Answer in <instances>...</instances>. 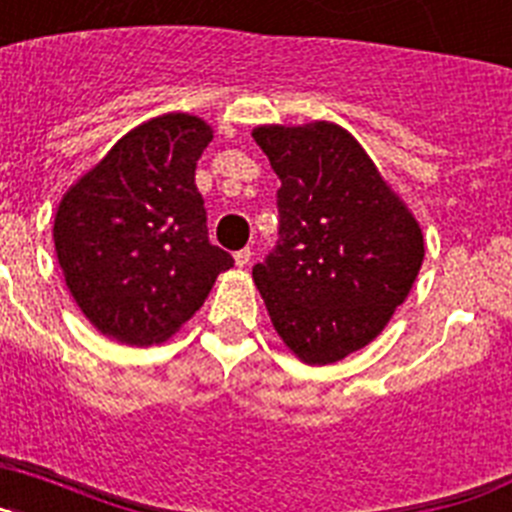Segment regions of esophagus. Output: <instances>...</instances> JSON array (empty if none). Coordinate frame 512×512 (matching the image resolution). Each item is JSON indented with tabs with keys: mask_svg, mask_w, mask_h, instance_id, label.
<instances>
[{
	"mask_svg": "<svg viewBox=\"0 0 512 512\" xmlns=\"http://www.w3.org/2000/svg\"><path fill=\"white\" fill-rule=\"evenodd\" d=\"M251 256H253V251L251 248H241V251H235V266H248L251 264Z\"/></svg>",
	"mask_w": 512,
	"mask_h": 512,
	"instance_id": "esophagus-1",
	"label": "esophagus"
}]
</instances>
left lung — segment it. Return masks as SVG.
Listing matches in <instances>:
<instances>
[{"label": "left lung", "mask_w": 512, "mask_h": 512, "mask_svg": "<svg viewBox=\"0 0 512 512\" xmlns=\"http://www.w3.org/2000/svg\"><path fill=\"white\" fill-rule=\"evenodd\" d=\"M279 187V243L253 266L274 330L300 361L346 359L408 300L423 230L354 135L328 120L259 125Z\"/></svg>", "instance_id": "left-lung-1"}]
</instances>
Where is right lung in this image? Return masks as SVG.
Here are the masks:
<instances>
[{"instance_id":"right-lung-1","label":"right lung","mask_w":512,"mask_h":512,"mask_svg":"<svg viewBox=\"0 0 512 512\" xmlns=\"http://www.w3.org/2000/svg\"><path fill=\"white\" fill-rule=\"evenodd\" d=\"M210 140L212 128L197 115L151 117L58 202V266L102 336L130 346L164 343L233 266L207 238L205 200L194 184Z\"/></svg>"}]
</instances>
